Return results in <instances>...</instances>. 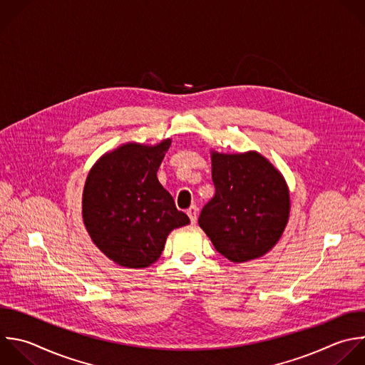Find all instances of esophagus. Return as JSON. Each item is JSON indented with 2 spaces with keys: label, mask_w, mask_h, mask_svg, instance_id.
<instances>
[{
  "label": "esophagus",
  "mask_w": 365,
  "mask_h": 365,
  "mask_svg": "<svg viewBox=\"0 0 365 365\" xmlns=\"http://www.w3.org/2000/svg\"><path fill=\"white\" fill-rule=\"evenodd\" d=\"M197 214H198V208H197L195 205H191V207L187 210V215L190 217V221H191L192 224H195V221H197Z\"/></svg>",
  "instance_id": "esophagus-1"
}]
</instances>
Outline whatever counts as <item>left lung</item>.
<instances>
[{
	"instance_id": "1",
	"label": "left lung",
	"mask_w": 365,
	"mask_h": 365,
	"mask_svg": "<svg viewBox=\"0 0 365 365\" xmlns=\"http://www.w3.org/2000/svg\"><path fill=\"white\" fill-rule=\"evenodd\" d=\"M215 195L198 224L215 250L232 262L267 254L289 217V192L281 173L257 151L211 153Z\"/></svg>"
}]
</instances>
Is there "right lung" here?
<instances>
[{"mask_svg":"<svg viewBox=\"0 0 365 365\" xmlns=\"http://www.w3.org/2000/svg\"><path fill=\"white\" fill-rule=\"evenodd\" d=\"M171 140L157 145L127 143L91 168L83 192V220L93 242L127 268L155 262L174 228L190 224L157 171Z\"/></svg>","mask_w":365,"mask_h":365,"instance_id":"add662e5","label":"right lung"}]
</instances>
